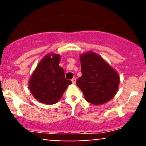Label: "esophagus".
<instances>
[{
	"instance_id": "obj_1",
	"label": "esophagus",
	"mask_w": 146,
	"mask_h": 146,
	"mask_svg": "<svg viewBox=\"0 0 146 146\" xmlns=\"http://www.w3.org/2000/svg\"><path fill=\"white\" fill-rule=\"evenodd\" d=\"M71 81H72V82H73V83H76V78H73L71 80Z\"/></svg>"
}]
</instances>
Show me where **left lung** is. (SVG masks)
<instances>
[{
	"label": "left lung",
	"mask_w": 146,
	"mask_h": 146,
	"mask_svg": "<svg viewBox=\"0 0 146 146\" xmlns=\"http://www.w3.org/2000/svg\"><path fill=\"white\" fill-rule=\"evenodd\" d=\"M82 76L76 81L85 100L98 105L107 102L117 93L119 75L102 58L93 52L80 56Z\"/></svg>",
	"instance_id": "obj_1"
}]
</instances>
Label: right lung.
<instances>
[{
	"label": "right lung",
	"mask_w": 146,
	"mask_h": 146,
	"mask_svg": "<svg viewBox=\"0 0 146 146\" xmlns=\"http://www.w3.org/2000/svg\"><path fill=\"white\" fill-rule=\"evenodd\" d=\"M52 55V54H51ZM60 56L46 55L32 74L29 88L38 101L46 104L57 102L68 85L72 83L65 78L64 70L59 66Z\"/></svg>",
	"instance_id": "add662e5"
}]
</instances>
